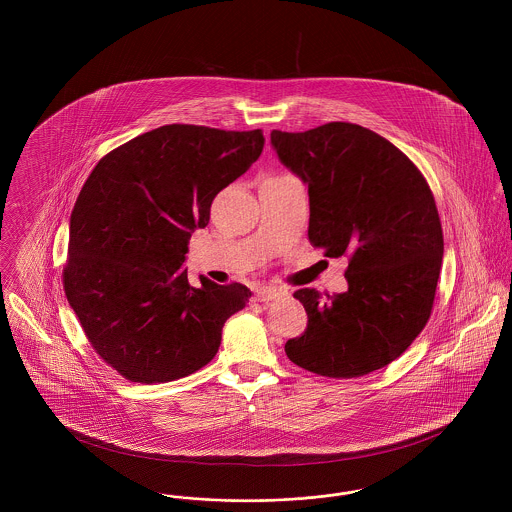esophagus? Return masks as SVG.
Segmentation results:
<instances>
[{"label": "esophagus", "mask_w": 512, "mask_h": 512, "mask_svg": "<svg viewBox=\"0 0 512 512\" xmlns=\"http://www.w3.org/2000/svg\"><path fill=\"white\" fill-rule=\"evenodd\" d=\"M282 295H284V292H280L276 288H261L255 297H257V301H274V299H278Z\"/></svg>", "instance_id": "esophagus-1"}]
</instances>
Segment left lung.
Instances as JSON below:
<instances>
[{
    "label": "left lung",
    "instance_id": "8db88e82",
    "mask_svg": "<svg viewBox=\"0 0 512 512\" xmlns=\"http://www.w3.org/2000/svg\"><path fill=\"white\" fill-rule=\"evenodd\" d=\"M280 163L309 186V240L326 257H349L347 290L293 293L307 330L288 359L328 378H359L395 361L426 326L443 257L428 182L380 134L351 122L307 132L272 130Z\"/></svg>",
    "mask_w": 512,
    "mask_h": 512
}]
</instances>
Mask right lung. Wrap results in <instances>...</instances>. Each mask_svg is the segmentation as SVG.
I'll list each match as a JSON object with an SVG mask.
<instances>
[{"instance_id": "obj_1", "label": "right lung", "mask_w": 512, "mask_h": 512, "mask_svg": "<svg viewBox=\"0 0 512 512\" xmlns=\"http://www.w3.org/2000/svg\"><path fill=\"white\" fill-rule=\"evenodd\" d=\"M261 130L167 124L107 153L74 203L65 293L99 357L130 382L163 384L213 361L251 292L188 282L192 232L215 195L261 155Z\"/></svg>"}]
</instances>
